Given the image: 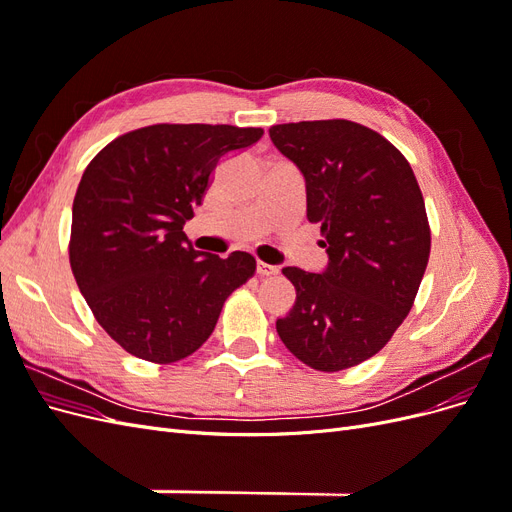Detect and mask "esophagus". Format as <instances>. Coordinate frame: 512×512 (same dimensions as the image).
Here are the masks:
<instances>
[{
	"mask_svg": "<svg viewBox=\"0 0 512 512\" xmlns=\"http://www.w3.org/2000/svg\"><path fill=\"white\" fill-rule=\"evenodd\" d=\"M277 271H280V269L273 267V265H267V262H262V260L256 262V273L262 275V277H265V275H275Z\"/></svg>",
	"mask_w": 512,
	"mask_h": 512,
	"instance_id": "obj_1",
	"label": "esophagus"
}]
</instances>
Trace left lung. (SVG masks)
<instances>
[{
    "label": "left lung",
    "instance_id": "obj_1",
    "mask_svg": "<svg viewBox=\"0 0 512 512\" xmlns=\"http://www.w3.org/2000/svg\"><path fill=\"white\" fill-rule=\"evenodd\" d=\"M305 179L307 220L320 224L329 267H284L297 290L275 329L299 361L342 371L380 352L414 305L431 230L412 166L395 145L348 119L271 126Z\"/></svg>",
    "mask_w": 512,
    "mask_h": 512
}]
</instances>
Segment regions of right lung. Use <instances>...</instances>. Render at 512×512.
Returning <instances> with one entry per match:
<instances>
[{
  "label": "right lung",
  "mask_w": 512,
  "mask_h": 512,
  "mask_svg": "<svg viewBox=\"0 0 512 512\" xmlns=\"http://www.w3.org/2000/svg\"><path fill=\"white\" fill-rule=\"evenodd\" d=\"M262 128L156 123L89 162L72 205L70 267L100 327L138 359L177 363L203 346L256 258L198 252L183 232L226 153Z\"/></svg>",
  "instance_id": "add662e5"
}]
</instances>
